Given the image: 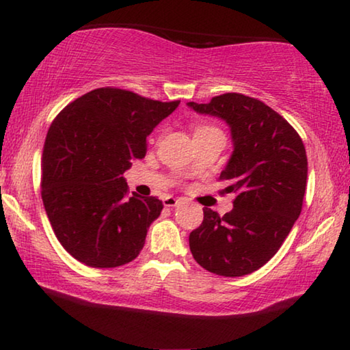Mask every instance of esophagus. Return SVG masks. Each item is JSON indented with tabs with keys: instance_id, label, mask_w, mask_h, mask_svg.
I'll use <instances>...</instances> for the list:
<instances>
[{
	"instance_id": "1",
	"label": "esophagus",
	"mask_w": 350,
	"mask_h": 350,
	"mask_svg": "<svg viewBox=\"0 0 350 350\" xmlns=\"http://www.w3.org/2000/svg\"><path fill=\"white\" fill-rule=\"evenodd\" d=\"M177 204H179V199H176L173 196H167L163 199V205L168 206V208H171V206H176Z\"/></svg>"
}]
</instances>
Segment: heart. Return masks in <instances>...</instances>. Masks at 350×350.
Returning <instances> with one entry per match:
<instances>
[{
	"label": "heart",
	"instance_id": "1",
	"mask_svg": "<svg viewBox=\"0 0 350 350\" xmlns=\"http://www.w3.org/2000/svg\"><path fill=\"white\" fill-rule=\"evenodd\" d=\"M213 129H217V128L216 126H211V125H206V123H200V125L196 126V134L208 133V131H213Z\"/></svg>",
	"mask_w": 350,
	"mask_h": 350
}]
</instances>
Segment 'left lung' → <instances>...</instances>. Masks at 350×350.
Instances as JSON below:
<instances>
[{"label": "left lung", "instance_id": "left-lung-1", "mask_svg": "<svg viewBox=\"0 0 350 350\" xmlns=\"http://www.w3.org/2000/svg\"><path fill=\"white\" fill-rule=\"evenodd\" d=\"M200 114L221 117L232 129L234 151L219 180L234 193L233 210L204 208L189 233L196 262L219 276H242L275 256L303 210L307 156L293 126L258 98L227 92L210 103H188Z\"/></svg>", "mask_w": 350, "mask_h": 350}]
</instances>
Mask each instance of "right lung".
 I'll return each mask as SVG.
<instances>
[{
	"instance_id": "obj_1",
	"label": "right lung",
	"mask_w": 350,
	"mask_h": 350,
	"mask_svg": "<svg viewBox=\"0 0 350 350\" xmlns=\"http://www.w3.org/2000/svg\"><path fill=\"white\" fill-rule=\"evenodd\" d=\"M179 103L106 86L54 118L41 157V199L70 256L96 269L120 267L139 256L163 204L129 196L123 173L145 157L146 137Z\"/></svg>"
}]
</instances>
